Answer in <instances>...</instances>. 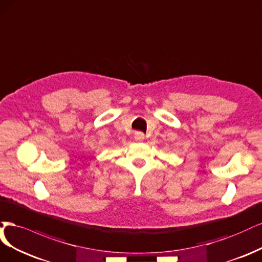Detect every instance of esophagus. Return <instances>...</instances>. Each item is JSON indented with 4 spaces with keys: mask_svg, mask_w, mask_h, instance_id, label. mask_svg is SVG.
<instances>
[{
    "mask_svg": "<svg viewBox=\"0 0 262 262\" xmlns=\"http://www.w3.org/2000/svg\"><path fill=\"white\" fill-rule=\"evenodd\" d=\"M135 139H136L137 141H142L143 139H145V135H143V134L140 133V132L135 133Z\"/></svg>",
    "mask_w": 262,
    "mask_h": 262,
    "instance_id": "esophagus-1",
    "label": "esophagus"
}]
</instances>
